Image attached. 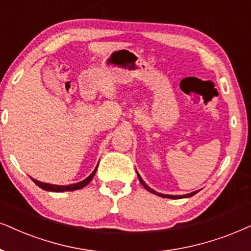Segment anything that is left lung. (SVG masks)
Masks as SVG:
<instances>
[{
    "label": "left lung",
    "mask_w": 251,
    "mask_h": 251,
    "mask_svg": "<svg viewBox=\"0 0 251 251\" xmlns=\"http://www.w3.org/2000/svg\"><path fill=\"white\" fill-rule=\"evenodd\" d=\"M136 175H138V178H139V180H140V183L142 184V186H144V188L147 190V191H149V192H151V193H154V195H156V196H160V197H163V198H170V199H182V198H190V197H192V196H195L196 193H198L199 192V190L198 191H195V192H191V193H188V195H178V196H174V195H163V193H158V192H156L155 191V190H153V189H151L149 188V186L147 185V184H146L145 182H144V179L141 178V176L139 175V173L138 171H136Z\"/></svg>",
    "instance_id": "left-lung-1"
}]
</instances>
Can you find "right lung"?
<instances>
[{"instance_id":"1","label":"right lung","mask_w":251,"mask_h":251,"mask_svg":"<svg viewBox=\"0 0 251 251\" xmlns=\"http://www.w3.org/2000/svg\"><path fill=\"white\" fill-rule=\"evenodd\" d=\"M98 168V164L96 166V168H95V170L93 171V173L89 175L87 178L81 180V182L78 183H74V184H69V185H55V184H50V183H44V182H39V180L34 179L31 177V179L33 180L34 183L37 184L39 188H41L43 190H46V191H52V192H63V191H74V190H78V189H82L84 188L87 184H89L91 182V179L94 178L95 174H96V170Z\"/></svg>"}]
</instances>
